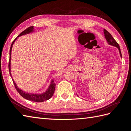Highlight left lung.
Instances as JSON below:
<instances>
[{
	"instance_id": "left-lung-1",
	"label": "left lung",
	"mask_w": 131,
	"mask_h": 131,
	"mask_svg": "<svg viewBox=\"0 0 131 131\" xmlns=\"http://www.w3.org/2000/svg\"><path fill=\"white\" fill-rule=\"evenodd\" d=\"M104 36L105 37L106 40L107 41H108L109 44L117 47L118 50H119L120 56L122 57V54H121V50H120V46H119V45H118V43L113 38V37H112V35H111V34L110 33H109L108 31L105 29H104Z\"/></svg>"
}]
</instances>
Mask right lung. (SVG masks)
I'll return each mask as SVG.
<instances>
[{"mask_svg": "<svg viewBox=\"0 0 131 131\" xmlns=\"http://www.w3.org/2000/svg\"><path fill=\"white\" fill-rule=\"evenodd\" d=\"M33 26H30L28 28H27L26 29H25L24 31H23L22 33H21V34H19L18 35L17 37L21 36V35H22L29 33L31 32V31H33ZM16 39L17 38H16L11 43L10 49V59H9V70L10 75L12 78V80H13V81L14 84V86L15 87L16 89L17 92L19 93V94H20L22 97L26 99V100H27L31 101L33 102H42L49 100V99L51 98V97L53 96V93L54 92V90H55V86H56V84L53 82H54L53 80H52V82H51L49 89L47 90L46 92L42 94H30V93H26L25 92H23V91H22L20 89H19L17 88L16 84V83L13 80V78H12L11 74V69H10L11 60L10 59H11V53L12 47H13V43H14L15 40H16Z\"/></svg>", "mask_w": 131, "mask_h": 131, "instance_id": "add662e5", "label": "right lung"}]
</instances>
